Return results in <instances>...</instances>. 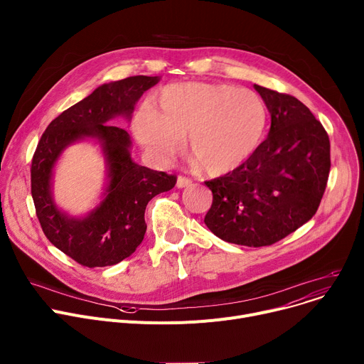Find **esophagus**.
<instances>
[{"instance_id":"esophagus-1","label":"esophagus","mask_w":364,"mask_h":364,"mask_svg":"<svg viewBox=\"0 0 364 364\" xmlns=\"http://www.w3.org/2000/svg\"><path fill=\"white\" fill-rule=\"evenodd\" d=\"M188 186H191V180L190 178L181 177V176L177 178V187L178 188H184V187H188Z\"/></svg>"}]
</instances>
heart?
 I'll return each mask as SVG.
<instances>
[{"instance_id": "heart-1", "label": "heart", "mask_w": 364, "mask_h": 364, "mask_svg": "<svg viewBox=\"0 0 364 364\" xmlns=\"http://www.w3.org/2000/svg\"><path fill=\"white\" fill-rule=\"evenodd\" d=\"M268 112L260 96L221 83L165 86L136 112L132 130L159 162L173 159L187 137L188 154L210 176L228 174L257 151Z\"/></svg>"}]
</instances>
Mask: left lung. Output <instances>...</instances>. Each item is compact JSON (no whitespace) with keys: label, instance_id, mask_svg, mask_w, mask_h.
Masks as SVG:
<instances>
[{"label":"left lung","instance_id":"left-lung-1","mask_svg":"<svg viewBox=\"0 0 364 364\" xmlns=\"http://www.w3.org/2000/svg\"><path fill=\"white\" fill-rule=\"evenodd\" d=\"M271 129L253 156L205 181L212 190L206 227L227 243L271 246L316 213L331 169V144L321 121L291 95L255 85Z\"/></svg>","mask_w":364,"mask_h":364}]
</instances>
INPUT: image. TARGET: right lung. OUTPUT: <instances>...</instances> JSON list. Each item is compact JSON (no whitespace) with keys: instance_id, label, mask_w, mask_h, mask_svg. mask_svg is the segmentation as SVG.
Returning a JSON list of instances; mask_svg holds the SVG:
<instances>
[{"instance_id":"1","label":"right lung","mask_w":364,"mask_h":364,"mask_svg":"<svg viewBox=\"0 0 364 364\" xmlns=\"http://www.w3.org/2000/svg\"><path fill=\"white\" fill-rule=\"evenodd\" d=\"M159 80V76H133L101 85L53 119L38 143L31 183L42 231L57 249L87 268L112 266L129 257L146 232V205L176 186V176L136 164L130 134L111 124L115 117L130 121L141 95ZM82 139H95L102 146L107 184L102 202L90 213L71 217L53 200L52 177L62 152Z\"/></svg>"}]
</instances>
